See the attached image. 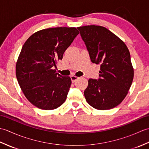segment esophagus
I'll return each instance as SVG.
<instances>
[{
  "label": "esophagus",
  "mask_w": 149,
  "mask_h": 149,
  "mask_svg": "<svg viewBox=\"0 0 149 149\" xmlns=\"http://www.w3.org/2000/svg\"><path fill=\"white\" fill-rule=\"evenodd\" d=\"M70 78H71V80H72V83H75V82L76 81V80H77L78 79H79V77L75 76V75H72V76L70 77Z\"/></svg>",
  "instance_id": "esophagus-1"
}]
</instances>
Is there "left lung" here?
Segmentation results:
<instances>
[{
    "mask_svg": "<svg viewBox=\"0 0 149 149\" xmlns=\"http://www.w3.org/2000/svg\"><path fill=\"white\" fill-rule=\"evenodd\" d=\"M91 62L100 65L99 79H90L84 91L87 102L99 110L112 109L122 102L131 88L134 70L124 42L106 27H77Z\"/></svg>",
    "mask_w": 149,
    "mask_h": 149,
    "instance_id": "8db88e82",
    "label": "left lung"
}]
</instances>
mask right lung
I'll use <instances>...</instances> for the list:
<instances>
[{"label": "right lung", "mask_w": 149, "mask_h": 149, "mask_svg": "<svg viewBox=\"0 0 149 149\" xmlns=\"http://www.w3.org/2000/svg\"><path fill=\"white\" fill-rule=\"evenodd\" d=\"M79 33L75 27L49 28L34 33L25 42L16 64V75L22 92L34 106L52 110L65 102L71 79L52 68Z\"/></svg>", "instance_id": "right-lung-1"}]
</instances>
